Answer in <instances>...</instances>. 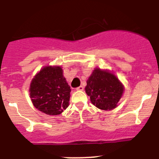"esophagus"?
<instances>
[{"label":"esophagus","mask_w":159,"mask_h":159,"mask_svg":"<svg viewBox=\"0 0 159 159\" xmlns=\"http://www.w3.org/2000/svg\"><path fill=\"white\" fill-rule=\"evenodd\" d=\"M76 90H78V91H83V86H80L79 87L76 88Z\"/></svg>","instance_id":"1"}]
</instances>
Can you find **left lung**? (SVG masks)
Instances as JSON below:
<instances>
[{
  "label": "left lung",
  "instance_id": "obj_1",
  "mask_svg": "<svg viewBox=\"0 0 159 159\" xmlns=\"http://www.w3.org/2000/svg\"><path fill=\"white\" fill-rule=\"evenodd\" d=\"M85 90L94 106L111 111L117 106L123 95L124 86L112 73L97 68L86 81Z\"/></svg>",
  "mask_w": 159,
  "mask_h": 159
}]
</instances>
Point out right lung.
I'll list each match as a JSON object with an SVG mask.
<instances>
[{
	"mask_svg": "<svg viewBox=\"0 0 159 159\" xmlns=\"http://www.w3.org/2000/svg\"><path fill=\"white\" fill-rule=\"evenodd\" d=\"M60 66H45L34 76L30 84L33 105L48 115H58L69 106L71 89Z\"/></svg>",
	"mask_w": 159,
	"mask_h": 159,
	"instance_id": "right-lung-1",
	"label": "right lung"
}]
</instances>
